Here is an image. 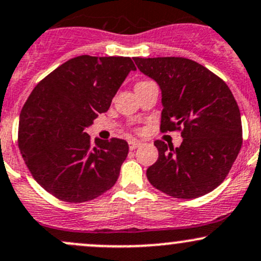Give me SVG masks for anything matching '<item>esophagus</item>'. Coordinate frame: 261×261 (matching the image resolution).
Returning <instances> with one entry per match:
<instances>
[{
    "instance_id": "esophagus-1",
    "label": "esophagus",
    "mask_w": 261,
    "mask_h": 261,
    "mask_svg": "<svg viewBox=\"0 0 261 261\" xmlns=\"http://www.w3.org/2000/svg\"><path fill=\"white\" fill-rule=\"evenodd\" d=\"M139 146H141V142L137 141V140H131V141H128V147H130V150H135Z\"/></svg>"
}]
</instances>
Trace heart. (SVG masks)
<instances>
[{"label": "heart", "mask_w": 261, "mask_h": 261, "mask_svg": "<svg viewBox=\"0 0 261 261\" xmlns=\"http://www.w3.org/2000/svg\"><path fill=\"white\" fill-rule=\"evenodd\" d=\"M142 83H146V80H144V82H140V83H137V84H142ZM136 84V85H137Z\"/></svg>", "instance_id": "b5f03b06"}]
</instances>
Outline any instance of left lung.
Here are the masks:
<instances>
[{"mask_svg":"<svg viewBox=\"0 0 261 261\" xmlns=\"http://www.w3.org/2000/svg\"><path fill=\"white\" fill-rule=\"evenodd\" d=\"M162 91L161 133L181 131L179 147L154 141L159 159L146 176L174 198L204 196L225 179L243 144L240 111L228 85L182 57L134 59Z\"/></svg>","mask_w":261,"mask_h":261,"instance_id":"left-lung-1","label":"left lung"}]
</instances>
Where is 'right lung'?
Listing matches in <instances>:
<instances>
[{"instance_id":"right-lung-1","label":"right lung","mask_w":261,"mask_h":261,"mask_svg":"<svg viewBox=\"0 0 261 261\" xmlns=\"http://www.w3.org/2000/svg\"><path fill=\"white\" fill-rule=\"evenodd\" d=\"M135 69L128 57L79 56L48 74L28 96L19 115V151L33 178L51 196L82 203L116 183L127 142L113 137L94 145L84 128L109 110Z\"/></svg>"}]
</instances>
